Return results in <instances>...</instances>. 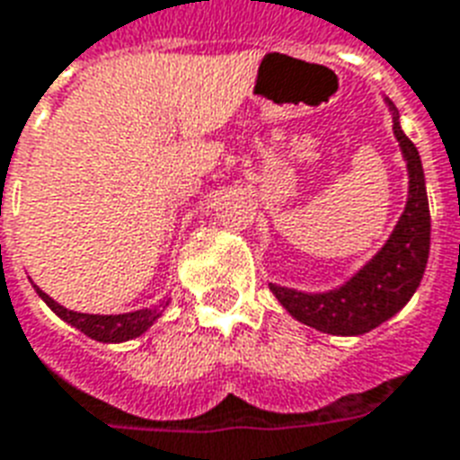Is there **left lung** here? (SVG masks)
I'll use <instances>...</instances> for the list:
<instances>
[{
	"label": "left lung",
	"instance_id": "obj_1",
	"mask_svg": "<svg viewBox=\"0 0 460 460\" xmlns=\"http://www.w3.org/2000/svg\"><path fill=\"white\" fill-rule=\"evenodd\" d=\"M394 108V103L388 101ZM395 111V108H394ZM395 139L401 142L408 161L410 195L401 222L385 245L357 272L347 285L325 294H304L296 289L270 285L279 304L289 314L331 335H362L395 315L420 287L429 258V202H427L425 173L417 146L401 129L394 113Z\"/></svg>",
	"mask_w": 460,
	"mask_h": 460
}]
</instances>
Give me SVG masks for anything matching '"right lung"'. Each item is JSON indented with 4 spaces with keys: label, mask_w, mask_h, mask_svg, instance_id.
Returning a JSON list of instances; mask_svg holds the SVG:
<instances>
[{
    "label": "right lung",
    "mask_w": 460,
    "mask_h": 460,
    "mask_svg": "<svg viewBox=\"0 0 460 460\" xmlns=\"http://www.w3.org/2000/svg\"><path fill=\"white\" fill-rule=\"evenodd\" d=\"M38 296L55 311V314L66 321L69 325H75L76 331H82L84 335L98 340V342H125L149 328V325L161 315V311L166 308L168 301H161L156 308H142V311H132V314H120V315H93V314H76L69 308L59 306L58 301L50 299L43 289L35 287Z\"/></svg>",
    "instance_id": "right-lung-1"
}]
</instances>
